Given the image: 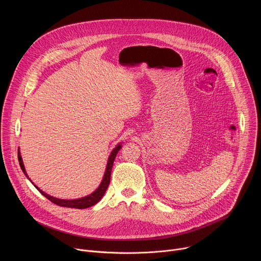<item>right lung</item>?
<instances>
[{
    "mask_svg": "<svg viewBox=\"0 0 261 261\" xmlns=\"http://www.w3.org/2000/svg\"><path fill=\"white\" fill-rule=\"evenodd\" d=\"M121 142L119 144H117V146L114 148L113 152L110 153L109 157H108V160H107V165H106V169H105V172H104V175H103V178H102V181L101 184L99 185V187L93 192L91 193L90 195L88 196H85V197H82V198H79V199H60V198H56L54 196H50L48 194H46L45 192H43L42 190H40L38 187H37L36 185H34V182L31 180V178L29 177L27 171H25V168H24V165H23V162H22V158H21V155H20V152H19V148H18V153H17V157H18V161H19V165H20V168L21 170L23 171L24 175L31 180V182L35 186V187L39 190V192L45 196L47 199H49L51 202H54L55 204H58L60 206H66V207H72V208H87V207H90V206H93L95 205L97 202L100 201V199L103 197V195L105 194L108 186H109V181H110V174H111V169H113V165H114V161L117 157V154L119 153V151L121 150Z\"/></svg>",
    "mask_w": 261,
    "mask_h": 261,
    "instance_id": "right-lung-1",
    "label": "right lung"
}]
</instances>
